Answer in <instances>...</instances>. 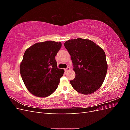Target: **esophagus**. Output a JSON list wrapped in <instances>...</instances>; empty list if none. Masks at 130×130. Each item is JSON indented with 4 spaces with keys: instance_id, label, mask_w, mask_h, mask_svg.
<instances>
[{
    "instance_id": "obj_1",
    "label": "esophagus",
    "mask_w": 130,
    "mask_h": 130,
    "mask_svg": "<svg viewBox=\"0 0 130 130\" xmlns=\"http://www.w3.org/2000/svg\"><path fill=\"white\" fill-rule=\"evenodd\" d=\"M70 70V68L69 67H68L67 68H66V69H64V70H65V72H67L68 71V70Z\"/></svg>"
}]
</instances>
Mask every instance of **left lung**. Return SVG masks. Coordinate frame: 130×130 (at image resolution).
<instances>
[{
    "mask_svg": "<svg viewBox=\"0 0 130 130\" xmlns=\"http://www.w3.org/2000/svg\"><path fill=\"white\" fill-rule=\"evenodd\" d=\"M71 56L75 77L70 81L73 88L85 95L92 94L103 85L107 71L103 49L92 41L76 38L64 44Z\"/></svg>",
    "mask_w": 130,
    "mask_h": 130,
    "instance_id": "left-lung-1",
    "label": "left lung"
}]
</instances>
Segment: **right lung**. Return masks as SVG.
<instances>
[{
  "label": "right lung",
  "mask_w": 130,
  "mask_h": 130,
  "mask_svg": "<svg viewBox=\"0 0 130 130\" xmlns=\"http://www.w3.org/2000/svg\"><path fill=\"white\" fill-rule=\"evenodd\" d=\"M60 42L36 43L27 48L20 64L22 80L27 90L36 96L45 98L57 89L64 70L57 68L55 56Z\"/></svg>",
  "instance_id": "add662e5"
}]
</instances>
